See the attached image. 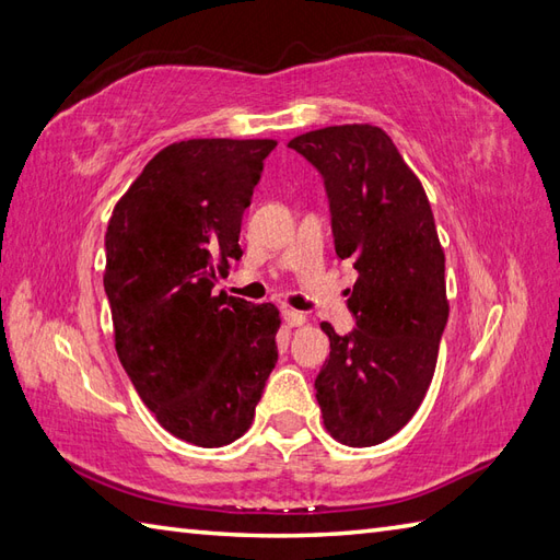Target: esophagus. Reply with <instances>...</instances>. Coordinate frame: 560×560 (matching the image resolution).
I'll return each mask as SVG.
<instances>
[{
    "label": "esophagus",
    "mask_w": 560,
    "mask_h": 560,
    "mask_svg": "<svg viewBox=\"0 0 560 560\" xmlns=\"http://www.w3.org/2000/svg\"><path fill=\"white\" fill-rule=\"evenodd\" d=\"M281 317H283L285 324H289V327H303V324L307 322L303 312L291 310V307H283V310H281Z\"/></svg>",
    "instance_id": "34e87169"
}]
</instances>
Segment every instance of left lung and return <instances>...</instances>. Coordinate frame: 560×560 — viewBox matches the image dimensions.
Instances as JSON below:
<instances>
[{"mask_svg": "<svg viewBox=\"0 0 560 560\" xmlns=\"http://www.w3.org/2000/svg\"><path fill=\"white\" fill-rule=\"evenodd\" d=\"M289 148L322 174L336 255L358 269L348 298L358 327L339 336L322 322L331 346L315 380L324 427L346 446H376L418 412L448 319L432 207L380 126H327Z\"/></svg>", "mask_w": 560, "mask_h": 560, "instance_id": "obj_1", "label": "left lung"}]
</instances>
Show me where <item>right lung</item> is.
<instances>
[{"instance_id": "obj_1", "label": "right lung", "mask_w": 560, "mask_h": 560, "mask_svg": "<svg viewBox=\"0 0 560 560\" xmlns=\"http://www.w3.org/2000/svg\"><path fill=\"white\" fill-rule=\"evenodd\" d=\"M277 140H180L116 202L104 248L114 346L138 396L202 448L248 432L277 365L279 310L214 283L241 259V221Z\"/></svg>"}]
</instances>
